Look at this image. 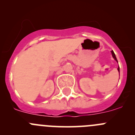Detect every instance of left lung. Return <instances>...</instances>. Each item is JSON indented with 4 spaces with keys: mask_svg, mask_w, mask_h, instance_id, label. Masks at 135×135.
<instances>
[{
    "mask_svg": "<svg viewBox=\"0 0 135 135\" xmlns=\"http://www.w3.org/2000/svg\"><path fill=\"white\" fill-rule=\"evenodd\" d=\"M111 54H112V55L113 58H114V59H115V61H117V62H118V60H117V59H116V57H115V54H114V51H113V50H112V51H111ZM118 72H119V66H118Z\"/></svg>",
    "mask_w": 135,
    "mask_h": 135,
    "instance_id": "8db88e82",
    "label": "left lung"
}]
</instances>
